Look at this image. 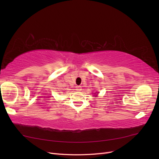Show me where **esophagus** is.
Wrapping results in <instances>:
<instances>
[{"mask_svg": "<svg viewBox=\"0 0 159 159\" xmlns=\"http://www.w3.org/2000/svg\"><path fill=\"white\" fill-rule=\"evenodd\" d=\"M75 88H76V90H77V91H80L81 90V86H80V85H77L76 87H75Z\"/></svg>", "mask_w": 159, "mask_h": 159, "instance_id": "esophagus-1", "label": "esophagus"}]
</instances>
